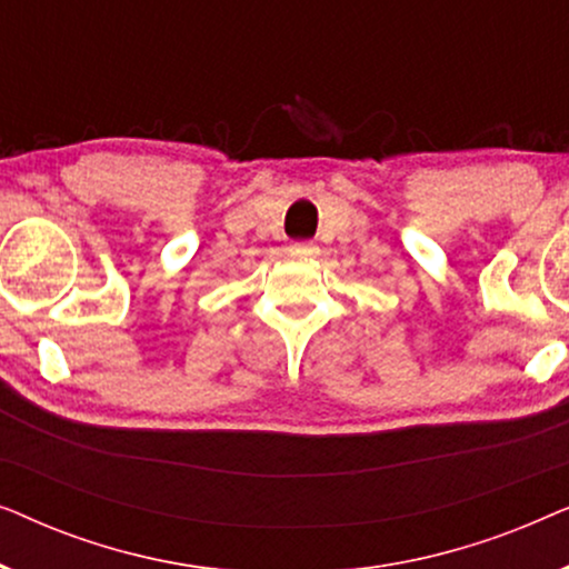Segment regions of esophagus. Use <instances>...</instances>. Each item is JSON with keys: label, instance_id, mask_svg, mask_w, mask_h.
I'll return each mask as SVG.
<instances>
[{"label": "esophagus", "instance_id": "1", "mask_svg": "<svg viewBox=\"0 0 569 569\" xmlns=\"http://www.w3.org/2000/svg\"><path fill=\"white\" fill-rule=\"evenodd\" d=\"M290 253L292 256H300V259H313L318 253V246L316 243H308V240H302V243H292L290 246Z\"/></svg>", "mask_w": 569, "mask_h": 569}]
</instances>
